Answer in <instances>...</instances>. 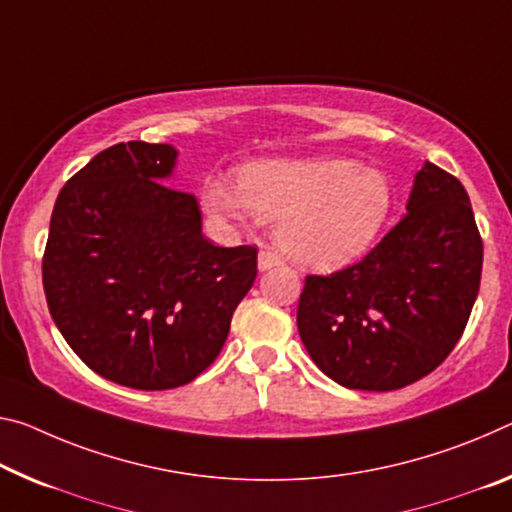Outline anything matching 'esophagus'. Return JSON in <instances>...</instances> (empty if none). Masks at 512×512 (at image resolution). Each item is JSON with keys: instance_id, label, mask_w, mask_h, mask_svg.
Here are the masks:
<instances>
[{"instance_id": "1", "label": "esophagus", "mask_w": 512, "mask_h": 512, "mask_svg": "<svg viewBox=\"0 0 512 512\" xmlns=\"http://www.w3.org/2000/svg\"><path fill=\"white\" fill-rule=\"evenodd\" d=\"M280 264V259H278V255L275 253H271V250H259V255H257V269L259 271H269V269H273V266H278Z\"/></svg>"}]
</instances>
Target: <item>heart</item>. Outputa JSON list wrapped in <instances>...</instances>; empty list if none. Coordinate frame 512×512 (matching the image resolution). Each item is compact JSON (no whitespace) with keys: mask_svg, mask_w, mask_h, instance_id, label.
<instances>
[{"mask_svg":"<svg viewBox=\"0 0 512 512\" xmlns=\"http://www.w3.org/2000/svg\"><path fill=\"white\" fill-rule=\"evenodd\" d=\"M200 200L216 223H275V239L294 262L332 271L376 243L396 193L385 170L351 157H312L250 161L237 182L207 180Z\"/></svg>","mask_w":512,"mask_h":512,"instance_id":"obj_1","label":"heart"}]
</instances>
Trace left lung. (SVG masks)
Masks as SVG:
<instances>
[{
    "label": "left lung",
    "mask_w": 512,
    "mask_h": 512,
    "mask_svg": "<svg viewBox=\"0 0 512 512\" xmlns=\"http://www.w3.org/2000/svg\"><path fill=\"white\" fill-rule=\"evenodd\" d=\"M483 269L472 202L456 177L426 161L405 216L360 264L307 275L300 339L328 378L389 392L431 373L458 344Z\"/></svg>",
    "instance_id": "8db88e82"
}]
</instances>
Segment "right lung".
<instances>
[{
    "label": "right lung",
    "instance_id": "add662e5",
    "mask_svg": "<svg viewBox=\"0 0 512 512\" xmlns=\"http://www.w3.org/2000/svg\"><path fill=\"white\" fill-rule=\"evenodd\" d=\"M166 143H118L56 198L43 257L47 307L81 362L132 389L186 385L216 360L257 278V250L218 248L198 200L166 186Z\"/></svg>",
    "mask_w": 512,
    "mask_h": 512
}]
</instances>
